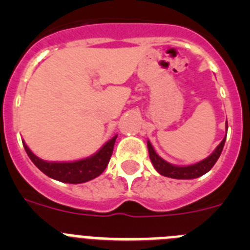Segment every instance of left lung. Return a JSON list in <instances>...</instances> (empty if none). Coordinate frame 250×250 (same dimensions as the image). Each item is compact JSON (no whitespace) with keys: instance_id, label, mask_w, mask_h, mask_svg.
Listing matches in <instances>:
<instances>
[{"instance_id":"8db88e82","label":"left lung","mask_w":250,"mask_h":250,"mask_svg":"<svg viewBox=\"0 0 250 250\" xmlns=\"http://www.w3.org/2000/svg\"><path fill=\"white\" fill-rule=\"evenodd\" d=\"M227 130H228V123H227ZM225 139H227V136L216 146V149L214 150L211 155H209L207 159L199 161V163H196V164L188 165V167H176V165L169 164L167 161L161 159L156 154L149 140H147V150H149L150 160H151L152 165H154V167H155L159 174L173 179H195L204 175L205 173H208L214 167V164H215L216 160L219 159L220 154H222L223 147H224L225 144Z\"/></svg>"}]
</instances>
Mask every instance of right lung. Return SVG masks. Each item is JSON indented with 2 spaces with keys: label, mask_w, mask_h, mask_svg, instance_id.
Segmentation results:
<instances>
[{
  "label": "right lung",
  "mask_w": 250,
  "mask_h": 250,
  "mask_svg": "<svg viewBox=\"0 0 250 250\" xmlns=\"http://www.w3.org/2000/svg\"><path fill=\"white\" fill-rule=\"evenodd\" d=\"M118 135L110 139L96 154H94L90 158L83 159V160L71 161V163H50L42 159L37 158L34 152L28 149L26 144H23L27 155L32 160L35 165L39 167L43 174H46L50 178L59 180L68 184H80L92 180L96 176L100 175L109 164L110 158H111L112 150H114L115 140Z\"/></svg>",
  "instance_id": "right-lung-1"
}]
</instances>
